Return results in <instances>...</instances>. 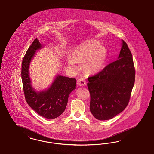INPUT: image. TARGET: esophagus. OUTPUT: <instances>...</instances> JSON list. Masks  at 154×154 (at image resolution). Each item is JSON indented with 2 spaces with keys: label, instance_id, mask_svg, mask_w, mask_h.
I'll use <instances>...</instances> for the list:
<instances>
[{
  "label": "esophagus",
  "instance_id": "34e87169",
  "mask_svg": "<svg viewBox=\"0 0 154 154\" xmlns=\"http://www.w3.org/2000/svg\"><path fill=\"white\" fill-rule=\"evenodd\" d=\"M77 83L78 84V85H79L80 86H85L86 85V82L82 78H81L78 79L77 81Z\"/></svg>",
  "mask_w": 154,
  "mask_h": 154
}]
</instances>
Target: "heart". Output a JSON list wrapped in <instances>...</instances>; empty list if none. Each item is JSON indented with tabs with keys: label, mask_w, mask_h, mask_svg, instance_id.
I'll list each match as a JSON object with an SVG mask.
<instances>
[{
	"label": "heart",
	"mask_w": 154,
	"mask_h": 154,
	"mask_svg": "<svg viewBox=\"0 0 154 154\" xmlns=\"http://www.w3.org/2000/svg\"><path fill=\"white\" fill-rule=\"evenodd\" d=\"M68 65L70 69L75 70L76 63H82L84 72L95 74L102 70L107 57V50L97 40H90L75 47L70 52Z\"/></svg>",
	"instance_id": "b5f03b06"
}]
</instances>
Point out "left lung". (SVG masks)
Returning <instances> with one entry per match:
<instances>
[{
  "instance_id": "obj_1",
  "label": "left lung",
  "mask_w": 154,
  "mask_h": 154,
  "mask_svg": "<svg viewBox=\"0 0 154 154\" xmlns=\"http://www.w3.org/2000/svg\"><path fill=\"white\" fill-rule=\"evenodd\" d=\"M118 59L88 77L90 112L99 120L111 119L122 112L130 100L135 68L131 53L124 40Z\"/></svg>"
}]
</instances>
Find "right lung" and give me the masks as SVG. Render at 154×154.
Returning a JSON list of instances; mask_svg holds the SVG:
<instances>
[{
	"mask_svg": "<svg viewBox=\"0 0 154 154\" xmlns=\"http://www.w3.org/2000/svg\"><path fill=\"white\" fill-rule=\"evenodd\" d=\"M41 47L37 38L35 39L23 57L21 66L23 93L29 106L38 115L46 119H54L60 116L65 111L69 95L75 89L76 79L58 75L49 89L36 92L30 84L29 67L35 51Z\"/></svg>",
	"mask_w": 154,
	"mask_h": 154,
	"instance_id": "right-lung-1",
	"label": "right lung"
}]
</instances>
